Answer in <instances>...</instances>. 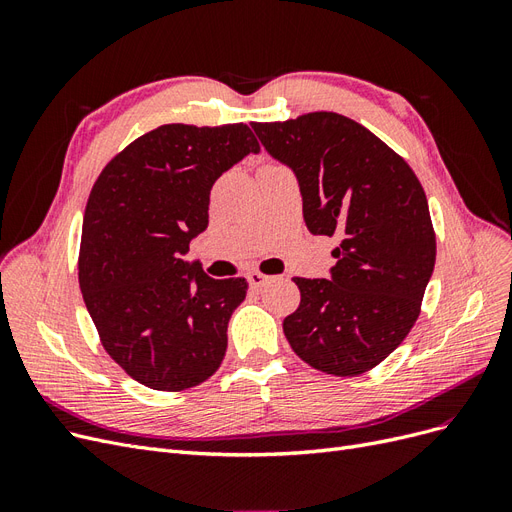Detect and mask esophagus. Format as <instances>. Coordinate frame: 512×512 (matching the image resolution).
I'll return each mask as SVG.
<instances>
[{"mask_svg": "<svg viewBox=\"0 0 512 512\" xmlns=\"http://www.w3.org/2000/svg\"><path fill=\"white\" fill-rule=\"evenodd\" d=\"M273 280L271 275H265V273H260V271H252V273H247V282H250V286L252 288H260V286H265V284H269Z\"/></svg>", "mask_w": 512, "mask_h": 512, "instance_id": "34e87169", "label": "esophagus"}]
</instances>
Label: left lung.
Here are the masks:
<instances>
[{
    "label": "left lung",
    "instance_id": "left-lung-1",
    "mask_svg": "<svg viewBox=\"0 0 512 512\" xmlns=\"http://www.w3.org/2000/svg\"><path fill=\"white\" fill-rule=\"evenodd\" d=\"M260 143L297 175L312 235L337 237L331 280L294 277L292 350L324 374L359 376L382 363L421 314L436 265L427 196L408 162L337 113L252 123Z\"/></svg>",
    "mask_w": 512,
    "mask_h": 512
}]
</instances>
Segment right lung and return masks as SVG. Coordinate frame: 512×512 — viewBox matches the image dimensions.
I'll return each mask as SVG.
<instances>
[{
    "mask_svg": "<svg viewBox=\"0 0 512 512\" xmlns=\"http://www.w3.org/2000/svg\"><path fill=\"white\" fill-rule=\"evenodd\" d=\"M258 151L245 123H166L119 151L91 188L79 254L83 299L104 350L149 389H192L222 365L228 320L247 282L213 280L181 256L209 224L215 179Z\"/></svg>",
    "mask_w": 512,
    "mask_h": 512,
    "instance_id": "add662e5",
    "label": "right lung"
}]
</instances>
